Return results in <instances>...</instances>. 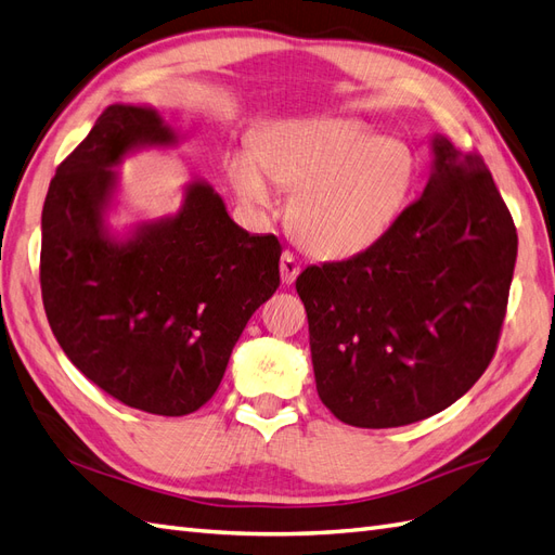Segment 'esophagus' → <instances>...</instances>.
<instances>
[{"mask_svg": "<svg viewBox=\"0 0 555 555\" xmlns=\"http://www.w3.org/2000/svg\"><path fill=\"white\" fill-rule=\"evenodd\" d=\"M301 273V263L294 257L292 251H284L280 259V275H282V284H294V280Z\"/></svg>", "mask_w": 555, "mask_h": 555, "instance_id": "obj_1", "label": "esophagus"}]
</instances>
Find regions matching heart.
<instances>
[{
    "instance_id": "1",
    "label": "heart",
    "mask_w": 555,
    "mask_h": 555,
    "mask_svg": "<svg viewBox=\"0 0 555 555\" xmlns=\"http://www.w3.org/2000/svg\"><path fill=\"white\" fill-rule=\"evenodd\" d=\"M229 182L241 203L271 215L278 189L294 191L292 223L308 251L352 259L378 245L406 207L415 156L397 140H380L346 116L292 118L259 132L229 160Z\"/></svg>"
}]
</instances>
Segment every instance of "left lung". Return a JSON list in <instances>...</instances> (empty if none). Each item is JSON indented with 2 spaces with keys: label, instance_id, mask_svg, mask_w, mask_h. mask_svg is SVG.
<instances>
[{
  "label": "left lung",
  "instance_id": "left-lung-1",
  "mask_svg": "<svg viewBox=\"0 0 555 555\" xmlns=\"http://www.w3.org/2000/svg\"><path fill=\"white\" fill-rule=\"evenodd\" d=\"M518 251L481 156L431 138V175L378 245L308 266L314 383L340 423L411 425L455 403L498 348Z\"/></svg>",
  "mask_w": 555,
  "mask_h": 555
}]
</instances>
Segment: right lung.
<instances>
[{
  "mask_svg": "<svg viewBox=\"0 0 555 555\" xmlns=\"http://www.w3.org/2000/svg\"><path fill=\"white\" fill-rule=\"evenodd\" d=\"M182 140L156 107L112 104L60 163L41 212V296L69 362L126 406L198 411L280 287V243L247 233L205 179L175 215L116 233L121 163Z\"/></svg>",
  "mask_w": 555,
  "mask_h": 555,
  "instance_id": "obj_1",
  "label": "right lung"
}]
</instances>
